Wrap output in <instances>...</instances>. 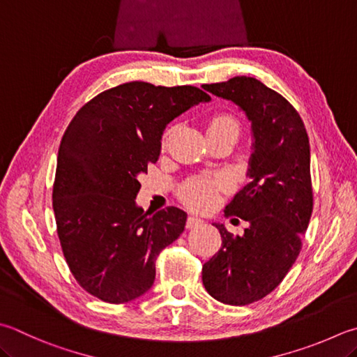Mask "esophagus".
Wrapping results in <instances>:
<instances>
[{"mask_svg": "<svg viewBox=\"0 0 357 357\" xmlns=\"http://www.w3.org/2000/svg\"><path fill=\"white\" fill-rule=\"evenodd\" d=\"M202 224H204V220H202L200 218H197V216H190V218H188L186 227H188V228H194V227H199V225H202Z\"/></svg>", "mask_w": 357, "mask_h": 357, "instance_id": "1", "label": "esophagus"}]
</instances>
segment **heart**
<instances>
[{
	"mask_svg": "<svg viewBox=\"0 0 357 357\" xmlns=\"http://www.w3.org/2000/svg\"><path fill=\"white\" fill-rule=\"evenodd\" d=\"M218 127H238L234 119L227 116V115H218L211 119L210 129H218ZM220 183L218 180L210 178V177H196L188 180L186 183L181 185L180 188V197L196 210H208L214 205L218 197Z\"/></svg>",
	"mask_w": 357,
	"mask_h": 357,
	"instance_id": "obj_1",
	"label": "heart"
}]
</instances>
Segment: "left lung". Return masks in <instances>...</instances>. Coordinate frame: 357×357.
<instances>
[{
  "label": "left lung",
  "mask_w": 357,
  "mask_h": 357,
  "mask_svg": "<svg viewBox=\"0 0 357 357\" xmlns=\"http://www.w3.org/2000/svg\"><path fill=\"white\" fill-rule=\"evenodd\" d=\"M204 89L236 104L252 126L250 181L225 206L248 227L239 236L214 224L222 247L202 267L213 298L244 306L271 294L300 255L312 214L311 149L297 110L258 79L236 76Z\"/></svg>",
  "instance_id": "8db88e82"
}]
</instances>
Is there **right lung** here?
Instances as JSON below:
<instances>
[{
  "label": "right lung",
  "instance_id": "1",
  "mask_svg": "<svg viewBox=\"0 0 357 357\" xmlns=\"http://www.w3.org/2000/svg\"><path fill=\"white\" fill-rule=\"evenodd\" d=\"M210 100L191 85L137 80L93 98L65 130L52 208L66 264L93 297L119 305L152 287L157 257L183 233L186 213H144L138 177L158 160L166 126Z\"/></svg>",
  "mask_w": 357,
  "mask_h": 357
}]
</instances>
